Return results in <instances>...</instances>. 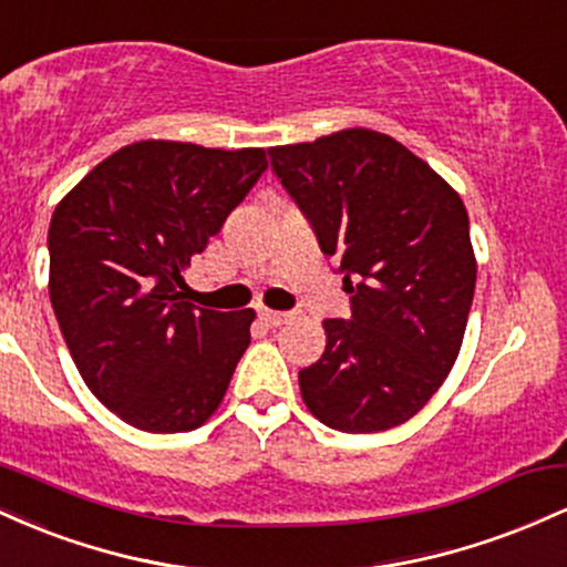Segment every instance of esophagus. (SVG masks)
Here are the masks:
<instances>
[{
    "mask_svg": "<svg viewBox=\"0 0 567 567\" xmlns=\"http://www.w3.org/2000/svg\"><path fill=\"white\" fill-rule=\"evenodd\" d=\"M258 317H261V322L266 328H279V324L288 322L290 315H285V311H271V309H261L258 311Z\"/></svg>",
    "mask_w": 567,
    "mask_h": 567,
    "instance_id": "34e87169",
    "label": "esophagus"
}]
</instances>
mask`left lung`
<instances>
[{
    "label": "left lung",
    "mask_w": 567,
    "mask_h": 567,
    "mask_svg": "<svg viewBox=\"0 0 567 567\" xmlns=\"http://www.w3.org/2000/svg\"><path fill=\"white\" fill-rule=\"evenodd\" d=\"M269 159L351 296V320H324L322 357L298 373L306 408L349 434L405 424L464 341L477 282L464 202L365 127L275 146Z\"/></svg>",
    "instance_id": "left-lung-1"
}]
</instances>
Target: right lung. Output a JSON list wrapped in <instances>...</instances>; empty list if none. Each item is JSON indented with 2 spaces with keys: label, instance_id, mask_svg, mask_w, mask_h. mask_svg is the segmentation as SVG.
<instances>
[{
  "label": "right lung",
  "instance_id": "right-lung-1",
  "mask_svg": "<svg viewBox=\"0 0 567 567\" xmlns=\"http://www.w3.org/2000/svg\"><path fill=\"white\" fill-rule=\"evenodd\" d=\"M266 167L264 148L141 141L55 207V320L90 392L125 424L192 432L224 400L256 311L194 309L184 271Z\"/></svg>",
  "mask_w": 567,
  "mask_h": 567
}]
</instances>
